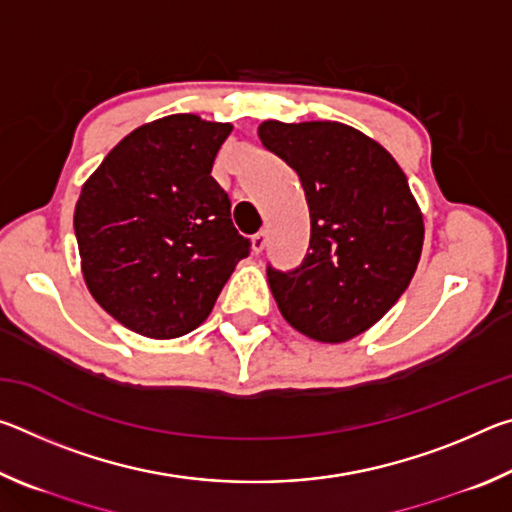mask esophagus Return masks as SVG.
Listing matches in <instances>:
<instances>
[{
    "label": "esophagus",
    "instance_id": "obj_1",
    "mask_svg": "<svg viewBox=\"0 0 512 512\" xmlns=\"http://www.w3.org/2000/svg\"><path fill=\"white\" fill-rule=\"evenodd\" d=\"M266 241H268V235L264 230H259L257 235H253V239H250V248H253L255 255H259L266 248Z\"/></svg>",
    "mask_w": 512,
    "mask_h": 512
}]
</instances>
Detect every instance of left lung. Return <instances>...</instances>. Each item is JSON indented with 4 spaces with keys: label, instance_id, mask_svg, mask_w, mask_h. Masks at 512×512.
<instances>
[{
    "label": "left lung",
    "instance_id": "8db88e82",
    "mask_svg": "<svg viewBox=\"0 0 512 512\" xmlns=\"http://www.w3.org/2000/svg\"><path fill=\"white\" fill-rule=\"evenodd\" d=\"M259 140L298 173L311 239L293 271L266 268L284 320L320 343L366 332L409 287L424 223L384 146L339 121H264Z\"/></svg>",
    "mask_w": 512,
    "mask_h": 512
}]
</instances>
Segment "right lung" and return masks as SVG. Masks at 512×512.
<instances>
[{
	"label": "right lung",
	"mask_w": 512,
	"mask_h": 512,
	"mask_svg": "<svg viewBox=\"0 0 512 512\" xmlns=\"http://www.w3.org/2000/svg\"><path fill=\"white\" fill-rule=\"evenodd\" d=\"M230 131L187 112L155 119L126 135L81 189L74 232L85 284L137 334L192 332L250 253L212 178Z\"/></svg>",
	"instance_id": "obj_1"
}]
</instances>
